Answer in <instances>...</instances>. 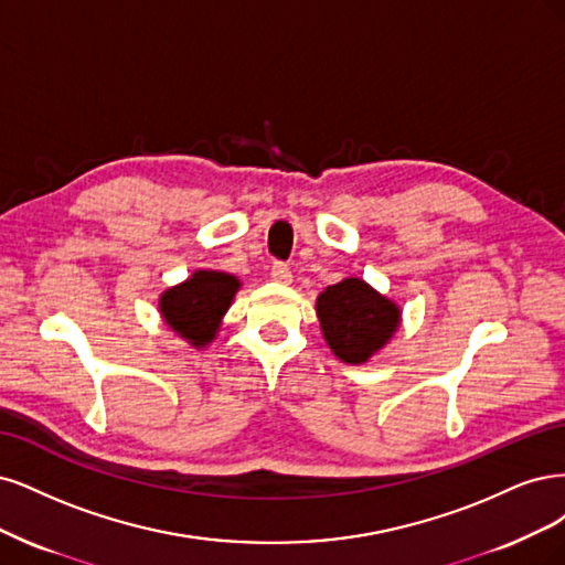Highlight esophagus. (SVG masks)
Wrapping results in <instances>:
<instances>
[{"label":"esophagus","mask_w":565,"mask_h":565,"mask_svg":"<svg viewBox=\"0 0 565 565\" xmlns=\"http://www.w3.org/2000/svg\"><path fill=\"white\" fill-rule=\"evenodd\" d=\"M269 275H271V279H275L277 284H290V281H294V271H290V267L284 265V263L271 265Z\"/></svg>","instance_id":"obj_1"}]
</instances>
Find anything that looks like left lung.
Masks as SVG:
<instances>
[{"mask_svg": "<svg viewBox=\"0 0 565 565\" xmlns=\"http://www.w3.org/2000/svg\"><path fill=\"white\" fill-rule=\"evenodd\" d=\"M317 317L333 354L356 366L392 340L402 309L363 279L350 277L329 286L317 298Z\"/></svg>", "mask_w": 565, "mask_h": 565, "instance_id": "1", "label": "left lung"}]
</instances>
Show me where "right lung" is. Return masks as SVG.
<instances>
[{
    "mask_svg": "<svg viewBox=\"0 0 565 565\" xmlns=\"http://www.w3.org/2000/svg\"><path fill=\"white\" fill-rule=\"evenodd\" d=\"M239 286V279L227 271L196 269L188 281L163 290L159 312L169 329L188 340L192 348H206L215 340Z\"/></svg>",
    "mask_w": 565,
    "mask_h": 565,
    "instance_id": "1",
    "label": "right lung"
}]
</instances>
